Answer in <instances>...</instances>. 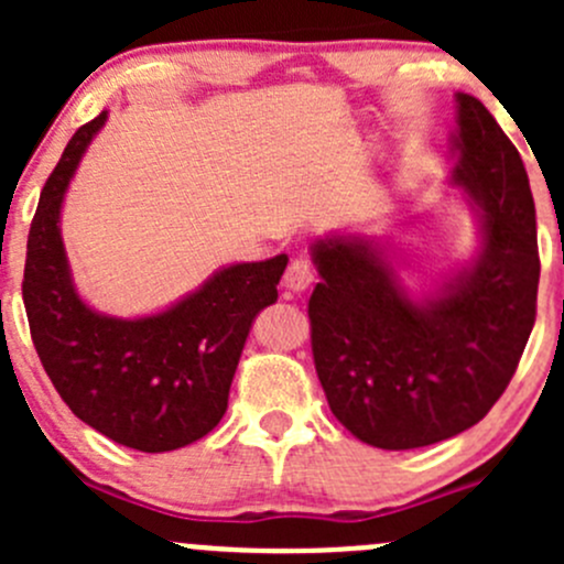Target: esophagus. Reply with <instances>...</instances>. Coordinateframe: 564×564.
Wrapping results in <instances>:
<instances>
[{"mask_svg": "<svg viewBox=\"0 0 564 564\" xmlns=\"http://www.w3.org/2000/svg\"><path fill=\"white\" fill-rule=\"evenodd\" d=\"M311 283H314V264H311L308 259H294L292 264H289L286 275H283V289L300 294L305 292Z\"/></svg>", "mask_w": 564, "mask_h": 564, "instance_id": "34e87169", "label": "esophagus"}]
</instances>
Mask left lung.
Segmentation results:
<instances>
[{"instance_id": "left-lung-1", "label": "left lung", "mask_w": 564, "mask_h": 564, "mask_svg": "<svg viewBox=\"0 0 564 564\" xmlns=\"http://www.w3.org/2000/svg\"><path fill=\"white\" fill-rule=\"evenodd\" d=\"M453 166L477 220V256L412 294L395 250L335 231L311 246V349L329 409L351 436L412 451L471 429L513 379L534 324L540 259L529 176L486 106L456 93Z\"/></svg>"}]
</instances>
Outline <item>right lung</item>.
<instances>
[{
	"label": "right lung",
	"mask_w": 564,
	"mask_h": 564,
	"mask_svg": "<svg viewBox=\"0 0 564 564\" xmlns=\"http://www.w3.org/2000/svg\"><path fill=\"white\" fill-rule=\"evenodd\" d=\"M108 111L76 130L40 193L26 240L24 305L45 373L70 412L117 445L169 453L207 436L256 314L278 300L286 253L220 267L147 316H108L78 294L62 242V204Z\"/></svg>",
	"instance_id": "1"
}]
</instances>
